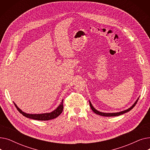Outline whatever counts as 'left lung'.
<instances>
[{
    "mask_svg": "<svg viewBox=\"0 0 150 150\" xmlns=\"http://www.w3.org/2000/svg\"><path fill=\"white\" fill-rule=\"evenodd\" d=\"M139 98H139L137 99V100L135 101V103H134L130 108H129L128 109H126V110H124V111H120V112H118L106 113V112H100V111H98V110H97L95 108H94V107L92 106V103H91V102L90 101V100H89V104H90L91 108L92 109V111H93L94 112H95L96 114H98V115H101V116H105V117H115V116H119V115H122V114H125V113H126V112H129V111H130V110H131L135 106V105H136V103H137V102Z\"/></svg>",
    "mask_w": 150,
    "mask_h": 150,
    "instance_id": "left-lung-1",
    "label": "left lung"
}]
</instances>
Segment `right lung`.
Segmentation results:
<instances>
[{"label":"right lung","mask_w":150,"mask_h":150,"mask_svg":"<svg viewBox=\"0 0 150 150\" xmlns=\"http://www.w3.org/2000/svg\"><path fill=\"white\" fill-rule=\"evenodd\" d=\"M15 106L16 107L17 109L18 110V111L22 114L23 116L26 117L27 118H29V119H33V120H52L53 119H55L57 117H58L62 112L63 111V100L61 102V103L59 105L53 110V111L51 112H46V113H42V114H28L25 112L22 111V110L18 107L14 102H13Z\"/></svg>","instance_id":"obj_1"}]
</instances>
